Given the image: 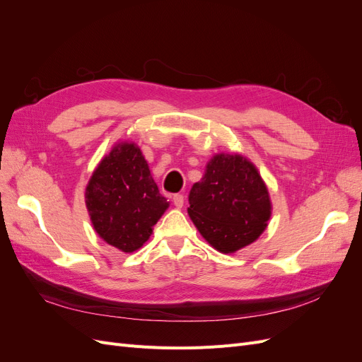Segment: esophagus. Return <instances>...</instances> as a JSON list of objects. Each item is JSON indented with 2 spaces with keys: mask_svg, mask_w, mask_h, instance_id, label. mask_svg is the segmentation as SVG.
<instances>
[{
  "mask_svg": "<svg viewBox=\"0 0 362 362\" xmlns=\"http://www.w3.org/2000/svg\"><path fill=\"white\" fill-rule=\"evenodd\" d=\"M172 201H173L175 206H177V208H181V206L184 205V196H182V194H180V193H177V194H173V198H172Z\"/></svg>",
  "mask_w": 362,
  "mask_h": 362,
  "instance_id": "esophagus-1",
  "label": "esophagus"
}]
</instances>
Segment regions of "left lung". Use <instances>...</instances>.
Listing matches in <instances>:
<instances>
[{
	"mask_svg": "<svg viewBox=\"0 0 362 362\" xmlns=\"http://www.w3.org/2000/svg\"><path fill=\"white\" fill-rule=\"evenodd\" d=\"M189 216L202 237L223 254L262 234L272 214L269 190L258 169L238 154H216L189 194Z\"/></svg>",
	"mask_w": 362,
	"mask_h": 362,
	"instance_id": "left-lung-1",
	"label": "left lung"
}]
</instances>
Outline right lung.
I'll return each mask as SVG.
<instances>
[{"instance_id":"obj_1","label":"right lung","mask_w":362,"mask_h":362,"mask_svg":"<svg viewBox=\"0 0 362 362\" xmlns=\"http://www.w3.org/2000/svg\"><path fill=\"white\" fill-rule=\"evenodd\" d=\"M86 206L104 242L122 252L144 246L169 202L160 194L140 148L120 141L93 170Z\"/></svg>"}]
</instances>
